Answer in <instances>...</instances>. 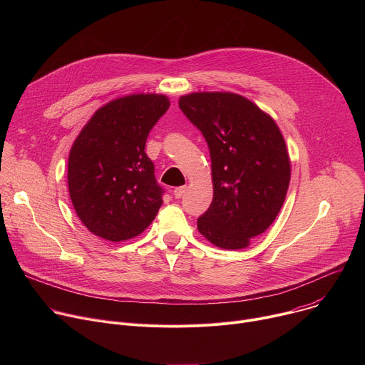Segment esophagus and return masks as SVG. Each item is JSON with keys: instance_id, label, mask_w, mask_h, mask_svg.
<instances>
[{"instance_id": "34e87169", "label": "esophagus", "mask_w": 365, "mask_h": 365, "mask_svg": "<svg viewBox=\"0 0 365 365\" xmlns=\"http://www.w3.org/2000/svg\"><path fill=\"white\" fill-rule=\"evenodd\" d=\"M185 192H186V186H180V187H176L173 190V195H175L176 199H180L185 195Z\"/></svg>"}]
</instances>
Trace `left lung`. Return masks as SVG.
Instances as JSON below:
<instances>
[{"label": "left lung", "mask_w": 365, "mask_h": 365, "mask_svg": "<svg viewBox=\"0 0 365 365\" xmlns=\"http://www.w3.org/2000/svg\"><path fill=\"white\" fill-rule=\"evenodd\" d=\"M179 108L203 134L211 154L214 197L199 232L224 250H240L276 220L290 183V159L274 120L231 92H192Z\"/></svg>", "instance_id": "8db88e82"}]
</instances>
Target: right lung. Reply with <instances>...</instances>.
Returning a JSON list of instances; mask_svg holds the SVG:
<instances>
[{
	"instance_id": "1",
	"label": "right lung",
	"mask_w": 365,
	"mask_h": 365,
	"mask_svg": "<svg viewBox=\"0 0 365 365\" xmlns=\"http://www.w3.org/2000/svg\"><path fill=\"white\" fill-rule=\"evenodd\" d=\"M169 107L166 95L121 96L95 111L76 137L68 162L69 195L93 235L125 241L158 215L163 189L144 147Z\"/></svg>"
}]
</instances>
